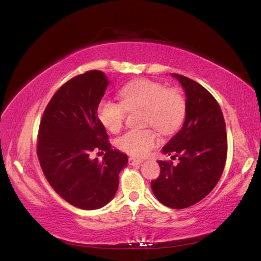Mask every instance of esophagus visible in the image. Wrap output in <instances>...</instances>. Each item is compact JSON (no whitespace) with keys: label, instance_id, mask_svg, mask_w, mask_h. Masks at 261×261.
I'll return each instance as SVG.
<instances>
[{"label":"esophagus","instance_id":"obj_1","mask_svg":"<svg viewBox=\"0 0 261 261\" xmlns=\"http://www.w3.org/2000/svg\"><path fill=\"white\" fill-rule=\"evenodd\" d=\"M142 161H143V160H141V159H138V158H135V156H130V158H129V165H131V166L140 165V163H141Z\"/></svg>","mask_w":261,"mask_h":261}]
</instances>
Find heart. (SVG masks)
I'll return each instance as SVG.
<instances>
[{"label":"heart","instance_id":"obj_1","mask_svg":"<svg viewBox=\"0 0 261 261\" xmlns=\"http://www.w3.org/2000/svg\"><path fill=\"white\" fill-rule=\"evenodd\" d=\"M121 102L102 99L96 107V116L106 129L118 132L122 128L128 111L143 109L144 125H153L162 135L178 131L186 117V99L178 89L140 79L126 83L120 90ZM159 142L158 135L151 128L130 130L117 141L118 148L135 156H143Z\"/></svg>","mask_w":261,"mask_h":261}]
</instances>
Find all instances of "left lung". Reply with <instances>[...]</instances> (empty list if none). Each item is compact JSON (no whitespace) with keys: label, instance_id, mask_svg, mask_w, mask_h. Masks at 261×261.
<instances>
[{"label":"left lung","instance_id":"left-lung-1","mask_svg":"<svg viewBox=\"0 0 261 261\" xmlns=\"http://www.w3.org/2000/svg\"><path fill=\"white\" fill-rule=\"evenodd\" d=\"M172 76L185 89L186 120L162 152L178 156L179 163L158 161L160 175L151 181V189L162 204L184 209L208 196L219 181L227 159V132L213 94L189 77Z\"/></svg>","mask_w":261,"mask_h":261}]
</instances>
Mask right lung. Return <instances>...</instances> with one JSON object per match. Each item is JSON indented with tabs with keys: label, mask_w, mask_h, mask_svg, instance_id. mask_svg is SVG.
<instances>
[{
	"label": "right lung",
	"mask_w": 261,
	"mask_h": 261,
	"mask_svg": "<svg viewBox=\"0 0 261 261\" xmlns=\"http://www.w3.org/2000/svg\"><path fill=\"white\" fill-rule=\"evenodd\" d=\"M109 83L98 70L72 77L54 93L40 122L36 152L42 171L60 197L84 210L111 201L128 163V155L111 149L96 116ZM98 149L106 152L102 162L89 158Z\"/></svg>",
	"instance_id": "obj_1"
}]
</instances>
